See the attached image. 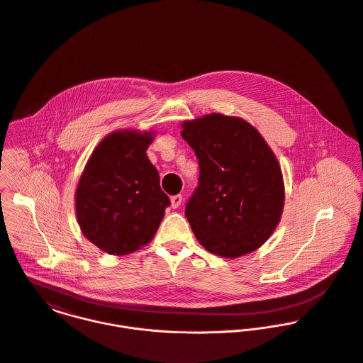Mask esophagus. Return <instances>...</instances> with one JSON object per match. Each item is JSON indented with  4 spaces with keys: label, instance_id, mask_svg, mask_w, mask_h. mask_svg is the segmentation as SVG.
<instances>
[{
    "label": "esophagus",
    "instance_id": "esophagus-1",
    "mask_svg": "<svg viewBox=\"0 0 363 363\" xmlns=\"http://www.w3.org/2000/svg\"><path fill=\"white\" fill-rule=\"evenodd\" d=\"M170 201H172V207H173V208H179L180 204H182V201H183V197H182V194H176V196H173V197L170 199Z\"/></svg>",
    "mask_w": 363,
    "mask_h": 363
}]
</instances>
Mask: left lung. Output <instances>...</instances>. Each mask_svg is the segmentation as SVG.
Segmentation results:
<instances>
[{
	"label": "left lung",
	"mask_w": 363,
	"mask_h": 363,
	"mask_svg": "<svg viewBox=\"0 0 363 363\" xmlns=\"http://www.w3.org/2000/svg\"><path fill=\"white\" fill-rule=\"evenodd\" d=\"M182 136L200 166L184 211L196 238L231 259L260 247L284 206L280 164L269 145L249 122L223 114L183 122Z\"/></svg>",
	"instance_id": "1"
}]
</instances>
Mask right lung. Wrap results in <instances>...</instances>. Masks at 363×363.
Wrapping results in <instances>:
<instances>
[{
  "mask_svg": "<svg viewBox=\"0 0 363 363\" xmlns=\"http://www.w3.org/2000/svg\"><path fill=\"white\" fill-rule=\"evenodd\" d=\"M150 132L116 130L90 156L76 190V216L84 237L110 255H128L152 241L169 197L146 149Z\"/></svg>",
  "mask_w": 363,
  "mask_h": 363,
  "instance_id": "add662e5",
  "label": "right lung"
}]
</instances>
